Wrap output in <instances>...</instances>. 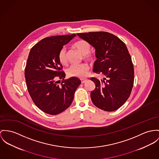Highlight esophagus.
Wrapping results in <instances>:
<instances>
[{
    "label": "esophagus",
    "mask_w": 159,
    "mask_h": 159,
    "mask_svg": "<svg viewBox=\"0 0 159 159\" xmlns=\"http://www.w3.org/2000/svg\"><path fill=\"white\" fill-rule=\"evenodd\" d=\"M86 81H87V79H81V82H82V84L85 83Z\"/></svg>",
    "instance_id": "1"
}]
</instances>
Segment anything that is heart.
Returning <instances> with one entry per match:
<instances>
[{
    "instance_id": "heart-1",
    "label": "heart",
    "mask_w": 159,
    "mask_h": 159,
    "mask_svg": "<svg viewBox=\"0 0 159 159\" xmlns=\"http://www.w3.org/2000/svg\"><path fill=\"white\" fill-rule=\"evenodd\" d=\"M74 47L82 53L85 60L89 61H94L95 56L90 52L91 46L88 41L85 40H79L74 43ZM58 59L61 64L65 65L67 63V52L65 47L60 49L58 54ZM89 69V66L86 63L73 64L67 69V74L70 77L83 79L88 75Z\"/></svg>"
}]
</instances>
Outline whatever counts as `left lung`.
<instances>
[{
	"mask_svg": "<svg viewBox=\"0 0 159 159\" xmlns=\"http://www.w3.org/2000/svg\"><path fill=\"white\" fill-rule=\"evenodd\" d=\"M77 34L95 48L98 59L93 72L105 76L101 80L91 78L96 85L91 93L93 103L105 111L119 109L129 97L134 79L133 63L126 45L119 37L108 32Z\"/></svg>",
	"mask_w": 159,
	"mask_h": 159,
	"instance_id": "1",
	"label": "left lung"
}]
</instances>
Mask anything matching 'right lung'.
Segmentation results:
<instances>
[{"label":"right lung","mask_w":159,"mask_h":159,"mask_svg":"<svg viewBox=\"0 0 159 159\" xmlns=\"http://www.w3.org/2000/svg\"><path fill=\"white\" fill-rule=\"evenodd\" d=\"M75 36L44 38L31 48L27 59L25 77L28 93L37 107L51 115L60 114L71 105L81 84L77 77L64 79L65 73L58 59L60 49Z\"/></svg>","instance_id":"1"}]
</instances>
